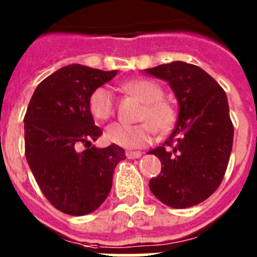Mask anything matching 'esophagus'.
Returning <instances> with one entry per match:
<instances>
[{
	"mask_svg": "<svg viewBox=\"0 0 257 257\" xmlns=\"http://www.w3.org/2000/svg\"><path fill=\"white\" fill-rule=\"evenodd\" d=\"M126 156L127 158H130V160H136V158H140V157L143 156V153L139 151H128L126 152Z\"/></svg>",
	"mask_w": 257,
	"mask_h": 257,
	"instance_id": "1",
	"label": "esophagus"
}]
</instances>
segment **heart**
I'll use <instances>...</instances> for the list:
<instances>
[{"instance_id":"b5f03b06","label":"heart","mask_w":257,"mask_h":257,"mask_svg":"<svg viewBox=\"0 0 257 257\" xmlns=\"http://www.w3.org/2000/svg\"><path fill=\"white\" fill-rule=\"evenodd\" d=\"M127 91L144 104L138 124L115 122L106 127L105 139L126 149L143 148L153 142L156 130L165 134L174 126L176 112L174 106L163 100L160 85L151 79H133L124 85ZM90 112L97 121H106L114 113V97L106 87H97L90 96Z\"/></svg>"}]
</instances>
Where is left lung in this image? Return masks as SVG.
<instances>
[{"instance_id": "left-lung-1", "label": "left lung", "mask_w": 257, "mask_h": 257, "mask_svg": "<svg viewBox=\"0 0 257 257\" xmlns=\"http://www.w3.org/2000/svg\"><path fill=\"white\" fill-rule=\"evenodd\" d=\"M144 72L169 83L179 104L170 138L148 152L162 163L149 188L170 207H192L219 188L228 167L234 128L226 94L207 72L184 61Z\"/></svg>"}]
</instances>
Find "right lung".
Listing matches in <instances>:
<instances>
[{"label": "right lung", "mask_w": 257, "mask_h": 257, "mask_svg": "<svg viewBox=\"0 0 257 257\" xmlns=\"http://www.w3.org/2000/svg\"><path fill=\"white\" fill-rule=\"evenodd\" d=\"M117 72L69 64L45 78L29 101L27 162L50 203L68 215L82 216L100 207L112 189L115 166L126 158L115 144L92 145L103 131L95 126L90 96Z\"/></svg>", "instance_id": "right-lung-1"}]
</instances>
